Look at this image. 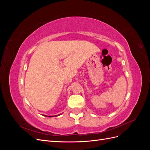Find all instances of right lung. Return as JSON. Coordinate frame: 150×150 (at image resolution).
Returning <instances> with one entry per match:
<instances>
[{"instance_id":"right-lung-1","label":"right lung","mask_w":150,"mask_h":150,"mask_svg":"<svg viewBox=\"0 0 150 150\" xmlns=\"http://www.w3.org/2000/svg\"><path fill=\"white\" fill-rule=\"evenodd\" d=\"M43 116H46V117H53V116H46V115H43ZM57 116V115H56V116Z\"/></svg>"}]
</instances>
